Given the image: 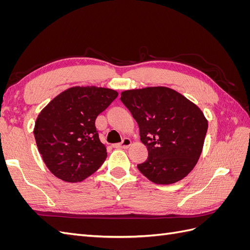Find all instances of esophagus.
Instances as JSON below:
<instances>
[{"instance_id": "obj_1", "label": "esophagus", "mask_w": 250, "mask_h": 250, "mask_svg": "<svg viewBox=\"0 0 250 250\" xmlns=\"http://www.w3.org/2000/svg\"><path fill=\"white\" fill-rule=\"evenodd\" d=\"M130 145H131V140L128 139V138H125V139H123V141L121 143L115 144L113 147H115V148H128Z\"/></svg>"}]
</instances>
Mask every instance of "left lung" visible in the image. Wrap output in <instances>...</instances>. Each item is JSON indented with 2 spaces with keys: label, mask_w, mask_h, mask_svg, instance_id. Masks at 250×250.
Returning a JSON list of instances; mask_svg holds the SVG:
<instances>
[{
  "label": "left lung",
  "mask_w": 250,
  "mask_h": 250,
  "mask_svg": "<svg viewBox=\"0 0 250 250\" xmlns=\"http://www.w3.org/2000/svg\"><path fill=\"white\" fill-rule=\"evenodd\" d=\"M121 101L140 127L148 160L138 169L158 185L179 181L190 173L201 154L208 131L202 111L168 87L125 90Z\"/></svg>",
  "instance_id": "obj_1"
}]
</instances>
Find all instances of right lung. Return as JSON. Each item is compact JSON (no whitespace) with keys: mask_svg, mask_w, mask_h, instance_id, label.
I'll list each match as a JSON object with an SVG mask.
<instances>
[{"mask_svg":"<svg viewBox=\"0 0 250 250\" xmlns=\"http://www.w3.org/2000/svg\"><path fill=\"white\" fill-rule=\"evenodd\" d=\"M118 97L116 90L72 87L54 98L36 119L34 137L48 169L67 183H79L107 157L95 122Z\"/></svg>","mask_w":250,"mask_h":250,"instance_id":"right-lung-1","label":"right lung"}]
</instances>
